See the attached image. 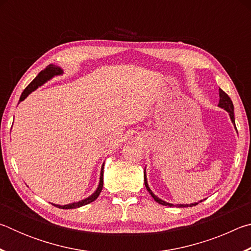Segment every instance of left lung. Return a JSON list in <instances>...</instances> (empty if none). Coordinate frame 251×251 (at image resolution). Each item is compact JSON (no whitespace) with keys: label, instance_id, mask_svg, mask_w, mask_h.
<instances>
[{"label":"left lung","instance_id":"obj_1","mask_svg":"<svg viewBox=\"0 0 251 251\" xmlns=\"http://www.w3.org/2000/svg\"><path fill=\"white\" fill-rule=\"evenodd\" d=\"M219 97H220V100H219V106L222 108H224V109H226L227 112L229 113V115H230V118H231V121H232V123L233 124H235V116H233V104H232V101H231V100H230V97H229L226 93H225L222 88H219ZM144 181H145V186H146V189L148 190V192H150V194L152 196V198L155 199V201H157L158 203H160V205H164V206H173L172 203H168V202H165L164 201H161V199H159V198H157L154 194H152V192L151 190L150 189V187H148V185H147V180H146V175H144ZM195 205H197V203H190V205H178L179 207H193V206H195Z\"/></svg>","mask_w":251,"mask_h":251}]
</instances>
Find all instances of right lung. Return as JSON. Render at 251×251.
I'll return each instance as SVG.
<instances>
[{
  "mask_svg": "<svg viewBox=\"0 0 251 251\" xmlns=\"http://www.w3.org/2000/svg\"><path fill=\"white\" fill-rule=\"evenodd\" d=\"M58 74H62V70L59 69V67L55 66V65H49L45 67V70L41 71L39 75L36 76L35 78H34L31 83L27 85V87L25 88L23 91L22 95L20 97V101H22L25 97H26L29 93H32L34 90H36L37 87L41 86L42 84H44L46 80L50 79V77H53L54 75H58ZM103 173H104V165L103 167H101V173H100V185H99V188L96 189V192L90 196L86 199H84V201H80L78 202H74V203H70V205H64V206H59V205H54L56 206L57 208H61V209H74V208H78V207H82L84 205H87V203H90L92 201H94L95 199L100 196V194L101 192V189H103Z\"/></svg>",
  "mask_w": 251,
  "mask_h": 251,
  "instance_id": "obj_1",
  "label": "right lung"
}]
</instances>
